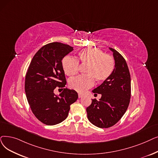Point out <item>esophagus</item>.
Here are the masks:
<instances>
[{
	"mask_svg": "<svg viewBox=\"0 0 158 158\" xmlns=\"http://www.w3.org/2000/svg\"><path fill=\"white\" fill-rule=\"evenodd\" d=\"M78 96H79V98H81L83 96V95L81 94H78Z\"/></svg>",
	"mask_w": 158,
	"mask_h": 158,
	"instance_id": "1",
	"label": "esophagus"
}]
</instances>
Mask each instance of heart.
Wrapping results in <instances>:
<instances>
[{
	"mask_svg": "<svg viewBox=\"0 0 158 158\" xmlns=\"http://www.w3.org/2000/svg\"><path fill=\"white\" fill-rule=\"evenodd\" d=\"M79 62L87 64L85 69L86 75H79L70 79L71 88L78 92H85L94 84V79L102 82L112 75L115 67L114 59L99 49L86 48L81 50L77 59L66 56L62 60L64 72L68 76H73L78 72Z\"/></svg>",
	"mask_w": 158,
	"mask_h": 158,
	"instance_id": "1",
	"label": "heart"
}]
</instances>
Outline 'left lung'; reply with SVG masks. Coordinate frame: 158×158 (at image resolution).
Listing matches in <instances>:
<instances>
[{"instance_id": "left-lung-1", "label": "left lung", "mask_w": 158, "mask_h": 158, "mask_svg": "<svg viewBox=\"0 0 158 158\" xmlns=\"http://www.w3.org/2000/svg\"><path fill=\"white\" fill-rule=\"evenodd\" d=\"M109 49L113 53L114 70L110 76L92 90L94 94H101V99H92V104L86 108L90 122L105 128L121 119L128 108L131 95V81L126 60L118 51Z\"/></svg>"}]
</instances>
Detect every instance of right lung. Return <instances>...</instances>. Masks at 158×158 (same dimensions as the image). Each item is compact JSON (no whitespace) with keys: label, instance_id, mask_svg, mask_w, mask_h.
<instances>
[{"label":"right lung","instance_id":"right-lung-1","mask_svg":"<svg viewBox=\"0 0 158 158\" xmlns=\"http://www.w3.org/2000/svg\"><path fill=\"white\" fill-rule=\"evenodd\" d=\"M73 48L61 43L43 46L33 56L25 79V92L35 117L47 125H55L65 120L70 105L77 101L76 91L67 88L59 95L55 94L57 86L66 84L63 59Z\"/></svg>","mask_w":158,"mask_h":158}]
</instances>
